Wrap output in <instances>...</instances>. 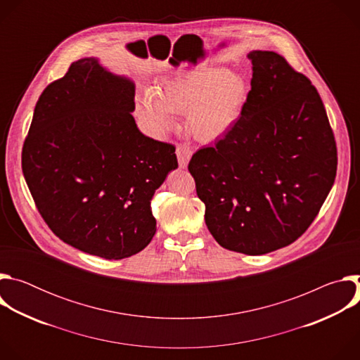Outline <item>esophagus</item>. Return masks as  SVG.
Returning <instances> with one entry per match:
<instances>
[{"label": "esophagus", "mask_w": 360, "mask_h": 360, "mask_svg": "<svg viewBox=\"0 0 360 360\" xmlns=\"http://www.w3.org/2000/svg\"><path fill=\"white\" fill-rule=\"evenodd\" d=\"M176 157H178V164L181 168H186L191 157H192V148L189 143H179L176 146Z\"/></svg>", "instance_id": "obj_1"}]
</instances>
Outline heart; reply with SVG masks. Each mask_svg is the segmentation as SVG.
<instances>
[{"mask_svg":"<svg viewBox=\"0 0 360 360\" xmlns=\"http://www.w3.org/2000/svg\"><path fill=\"white\" fill-rule=\"evenodd\" d=\"M249 98L243 77L225 68L203 67L167 78L155 91L138 99V112L152 131L165 134L174 114H189L191 131L203 141L226 134L240 118Z\"/></svg>","mask_w":360,"mask_h":360,"instance_id":"obj_1","label":"heart"}]
</instances>
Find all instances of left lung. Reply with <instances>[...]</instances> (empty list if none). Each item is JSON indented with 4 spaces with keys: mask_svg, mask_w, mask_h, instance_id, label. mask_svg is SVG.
Instances as JSON below:
<instances>
[{
    "mask_svg": "<svg viewBox=\"0 0 360 360\" xmlns=\"http://www.w3.org/2000/svg\"><path fill=\"white\" fill-rule=\"evenodd\" d=\"M240 118L188 165L205 222L225 249L264 255L311 226L332 189L338 150L309 78L274 51H252Z\"/></svg>",
    "mask_w": 360,
    "mask_h": 360,
    "instance_id": "1",
    "label": "left lung"
}]
</instances>
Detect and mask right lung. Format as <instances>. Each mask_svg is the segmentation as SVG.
<instances>
[{
    "instance_id": "right-lung-1",
    "label": "right lung",
    "mask_w": 360,
    "mask_h": 360,
    "mask_svg": "<svg viewBox=\"0 0 360 360\" xmlns=\"http://www.w3.org/2000/svg\"><path fill=\"white\" fill-rule=\"evenodd\" d=\"M135 85L95 58L72 63L41 94L22 146V174L61 240L105 259L141 252L155 235L150 200L178 168L175 146L145 136Z\"/></svg>"
}]
</instances>
